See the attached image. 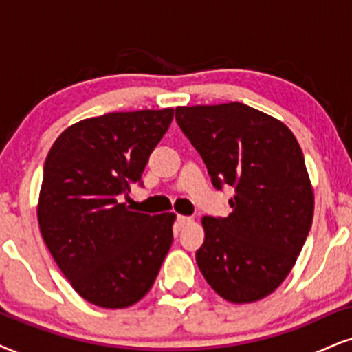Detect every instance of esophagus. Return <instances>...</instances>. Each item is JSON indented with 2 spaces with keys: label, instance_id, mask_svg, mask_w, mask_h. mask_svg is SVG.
Returning a JSON list of instances; mask_svg holds the SVG:
<instances>
[{
  "label": "esophagus",
  "instance_id": "1",
  "mask_svg": "<svg viewBox=\"0 0 352 352\" xmlns=\"http://www.w3.org/2000/svg\"><path fill=\"white\" fill-rule=\"evenodd\" d=\"M190 222H191L190 216H177V224H179L180 228H184V226L190 224Z\"/></svg>",
  "mask_w": 352,
  "mask_h": 352
}]
</instances>
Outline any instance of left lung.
<instances>
[{"instance_id":"left-lung-1","label":"left lung","mask_w":352,"mask_h":352,"mask_svg":"<svg viewBox=\"0 0 352 352\" xmlns=\"http://www.w3.org/2000/svg\"><path fill=\"white\" fill-rule=\"evenodd\" d=\"M175 120L214 188H235L228 217L201 219L199 271L222 299H263L291 273L312 228L314 191L300 146L283 122L240 102L177 107Z\"/></svg>"}]
</instances>
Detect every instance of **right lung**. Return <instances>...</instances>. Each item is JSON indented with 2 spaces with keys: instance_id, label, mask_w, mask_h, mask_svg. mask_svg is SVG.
<instances>
[{
  "instance_id": "obj_1",
  "label": "right lung",
  "mask_w": 352,
  "mask_h": 352,
  "mask_svg": "<svg viewBox=\"0 0 352 352\" xmlns=\"http://www.w3.org/2000/svg\"><path fill=\"white\" fill-rule=\"evenodd\" d=\"M173 109L115 112L71 124L43 166L37 217L58 268L82 299L124 309L148 294L172 245L173 212L122 203L170 126Z\"/></svg>"
}]
</instances>
